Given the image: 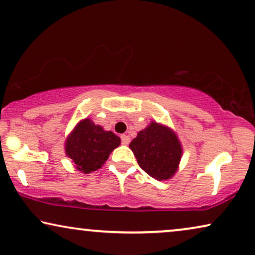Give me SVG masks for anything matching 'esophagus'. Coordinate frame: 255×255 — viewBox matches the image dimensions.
I'll return each mask as SVG.
<instances>
[{
  "instance_id": "esophagus-1",
  "label": "esophagus",
  "mask_w": 255,
  "mask_h": 255,
  "mask_svg": "<svg viewBox=\"0 0 255 255\" xmlns=\"http://www.w3.org/2000/svg\"><path fill=\"white\" fill-rule=\"evenodd\" d=\"M121 143H123L124 145H128L129 143H130V137H129L128 135H123L121 136Z\"/></svg>"
}]
</instances>
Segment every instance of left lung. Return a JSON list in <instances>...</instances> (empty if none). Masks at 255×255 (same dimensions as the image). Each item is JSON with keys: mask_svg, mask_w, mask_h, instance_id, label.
Listing matches in <instances>:
<instances>
[{"mask_svg": "<svg viewBox=\"0 0 255 255\" xmlns=\"http://www.w3.org/2000/svg\"><path fill=\"white\" fill-rule=\"evenodd\" d=\"M139 167L156 180H167L178 170L182 146L171 128L152 121L129 144Z\"/></svg>", "mask_w": 255, "mask_h": 255, "instance_id": "8db88e82", "label": "left lung"}]
</instances>
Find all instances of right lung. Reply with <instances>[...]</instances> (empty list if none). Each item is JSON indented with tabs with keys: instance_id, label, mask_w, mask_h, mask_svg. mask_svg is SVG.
Returning a JSON list of instances; mask_svg holds the SVG:
<instances>
[{
	"instance_id": "1",
	"label": "right lung",
	"mask_w": 255,
	"mask_h": 255,
	"mask_svg": "<svg viewBox=\"0 0 255 255\" xmlns=\"http://www.w3.org/2000/svg\"><path fill=\"white\" fill-rule=\"evenodd\" d=\"M121 139L112 131L104 130L90 119L80 121L66 139V153L75 167L83 173L100 168L110 153L120 145Z\"/></svg>"
}]
</instances>
